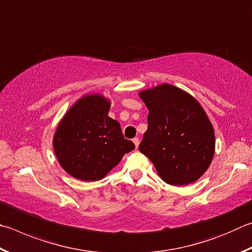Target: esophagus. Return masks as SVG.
Here are the masks:
<instances>
[{"instance_id":"obj_1","label":"esophagus","mask_w":252,"mask_h":252,"mask_svg":"<svg viewBox=\"0 0 252 252\" xmlns=\"http://www.w3.org/2000/svg\"><path fill=\"white\" fill-rule=\"evenodd\" d=\"M133 143H134V145H135V148L138 149V146H139V144H140L139 138H134V139H133Z\"/></svg>"}]
</instances>
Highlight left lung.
Masks as SVG:
<instances>
[{"label": "left lung", "mask_w": 252, "mask_h": 252, "mask_svg": "<svg viewBox=\"0 0 252 252\" xmlns=\"http://www.w3.org/2000/svg\"><path fill=\"white\" fill-rule=\"evenodd\" d=\"M140 97L149 109L140 152L167 184L197 181L215 152L214 129L204 109L190 94L168 84L141 91Z\"/></svg>", "instance_id": "obj_1"}]
</instances>
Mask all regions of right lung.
Segmentation results:
<instances>
[{
    "label": "right lung",
    "mask_w": 252,
    "mask_h": 252,
    "mask_svg": "<svg viewBox=\"0 0 252 252\" xmlns=\"http://www.w3.org/2000/svg\"><path fill=\"white\" fill-rule=\"evenodd\" d=\"M110 101L100 94L78 100L58 125L54 150L62 167L85 182L99 181L135 146L120 123L108 117Z\"/></svg>",
    "instance_id": "1"
}]
</instances>
